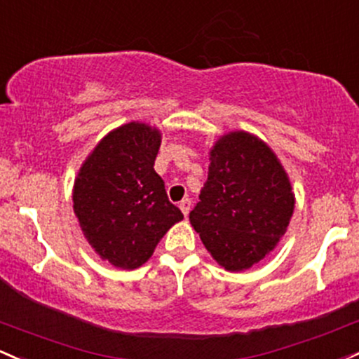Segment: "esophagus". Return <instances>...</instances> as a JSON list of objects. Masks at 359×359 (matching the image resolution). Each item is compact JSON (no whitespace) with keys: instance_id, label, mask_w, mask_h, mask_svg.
<instances>
[{"instance_id":"esophagus-1","label":"esophagus","mask_w":359,"mask_h":359,"mask_svg":"<svg viewBox=\"0 0 359 359\" xmlns=\"http://www.w3.org/2000/svg\"><path fill=\"white\" fill-rule=\"evenodd\" d=\"M179 208H180V211L184 212V216H187L189 211H191V199H182V201H180Z\"/></svg>"}]
</instances>
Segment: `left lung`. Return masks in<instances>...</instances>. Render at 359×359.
Wrapping results in <instances>:
<instances>
[{"instance_id":"left-lung-1","label":"left lung","mask_w":359,"mask_h":359,"mask_svg":"<svg viewBox=\"0 0 359 359\" xmlns=\"http://www.w3.org/2000/svg\"><path fill=\"white\" fill-rule=\"evenodd\" d=\"M189 215L204 247L226 271L257 264L286 233L294 194L274 151L245 131L228 133L210 151V172Z\"/></svg>"}]
</instances>
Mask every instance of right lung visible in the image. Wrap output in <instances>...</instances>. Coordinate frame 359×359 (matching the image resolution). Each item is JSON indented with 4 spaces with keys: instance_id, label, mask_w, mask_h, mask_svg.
I'll return each mask as SVG.
<instances>
[{
    "instance_id": "right-lung-1",
    "label": "right lung",
    "mask_w": 359,
    "mask_h": 359,
    "mask_svg": "<svg viewBox=\"0 0 359 359\" xmlns=\"http://www.w3.org/2000/svg\"><path fill=\"white\" fill-rule=\"evenodd\" d=\"M161 135L143 122L110 131L74 180L73 210L90 245L121 269L143 266L184 215L153 165Z\"/></svg>"
}]
</instances>
